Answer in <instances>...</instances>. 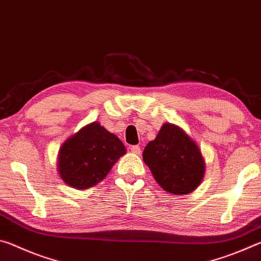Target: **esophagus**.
Returning a JSON list of instances; mask_svg holds the SVG:
<instances>
[{"instance_id":"1","label":"esophagus","mask_w":261,"mask_h":261,"mask_svg":"<svg viewBox=\"0 0 261 261\" xmlns=\"http://www.w3.org/2000/svg\"><path fill=\"white\" fill-rule=\"evenodd\" d=\"M131 152L134 153V154H137V155H138V154H140V147L139 146H137V145H135V146H131Z\"/></svg>"}]
</instances>
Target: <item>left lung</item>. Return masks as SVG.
I'll use <instances>...</instances> for the list:
<instances>
[{
	"label": "left lung",
	"mask_w": 261,
	"mask_h": 261,
	"mask_svg": "<svg viewBox=\"0 0 261 261\" xmlns=\"http://www.w3.org/2000/svg\"><path fill=\"white\" fill-rule=\"evenodd\" d=\"M144 162L165 191L188 194L205 174V161L198 145L179 126L166 123L143 152Z\"/></svg>",
	"instance_id": "8db88e82"
}]
</instances>
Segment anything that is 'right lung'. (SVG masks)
Masks as SVG:
<instances>
[{"label":"right lung","mask_w":261,"mask_h":261,"mask_svg":"<svg viewBox=\"0 0 261 261\" xmlns=\"http://www.w3.org/2000/svg\"><path fill=\"white\" fill-rule=\"evenodd\" d=\"M125 152V146L116 135L93 122L62 145L59 173L71 188L86 190L102 180Z\"/></svg>","instance_id":"right-lung-1"}]
</instances>
